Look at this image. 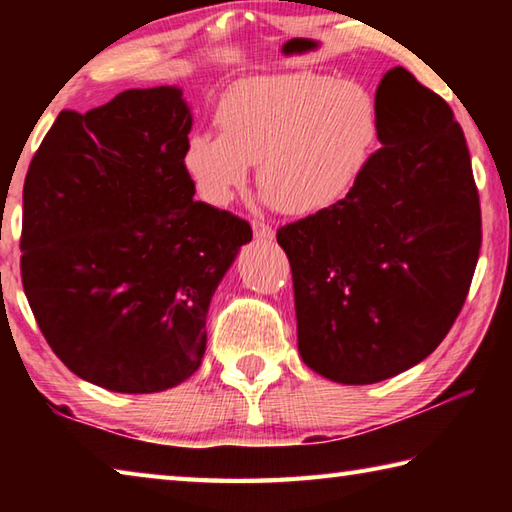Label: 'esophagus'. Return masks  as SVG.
I'll use <instances>...</instances> for the list:
<instances>
[{
	"label": "esophagus",
	"instance_id": "1",
	"mask_svg": "<svg viewBox=\"0 0 512 512\" xmlns=\"http://www.w3.org/2000/svg\"><path fill=\"white\" fill-rule=\"evenodd\" d=\"M253 232H255L257 239H273V235H275L271 225L264 223L262 219H255V221H253Z\"/></svg>",
	"mask_w": 512,
	"mask_h": 512
}]
</instances>
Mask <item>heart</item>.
Wrapping results in <instances>:
<instances>
[{
  "instance_id": "b5f03b06",
  "label": "heart",
  "mask_w": 512,
  "mask_h": 512,
  "mask_svg": "<svg viewBox=\"0 0 512 512\" xmlns=\"http://www.w3.org/2000/svg\"><path fill=\"white\" fill-rule=\"evenodd\" d=\"M221 133L185 144V171L207 203L225 205L257 183L277 210L325 212L348 196L377 144L375 99L357 83L325 74H282L232 88L216 112Z\"/></svg>"
}]
</instances>
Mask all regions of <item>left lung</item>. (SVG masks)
<instances>
[{
  "label": "left lung",
  "instance_id": "left-lung-1",
  "mask_svg": "<svg viewBox=\"0 0 512 512\" xmlns=\"http://www.w3.org/2000/svg\"><path fill=\"white\" fill-rule=\"evenodd\" d=\"M375 106L381 149L343 201L284 225L298 350L339 384H377L452 329L481 248L470 151L452 108L404 67Z\"/></svg>",
  "mask_w": 512,
  "mask_h": 512
}]
</instances>
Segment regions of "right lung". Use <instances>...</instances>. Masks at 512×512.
Segmentation results:
<instances>
[{"mask_svg":"<svg viewBox=\"0 0 512 512\" xmlns=\"http://www.w3.org/2000/svg\"><path fill=\"white\" fill-rule=\"evenodd\" d=\"M183 90H126L63 110L24 180L22 287L51 350L115 393L194 375L205 318L248 221L194 201Z\"/></svg>","mask_w":512,"mask_h":512,"instance_id":"right-lung-1","label":"right lung"}]
</instances>
